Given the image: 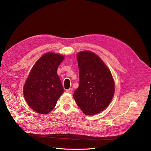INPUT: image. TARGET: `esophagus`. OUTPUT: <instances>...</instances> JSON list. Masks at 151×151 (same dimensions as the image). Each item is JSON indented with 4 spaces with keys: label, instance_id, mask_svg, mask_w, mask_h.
Listing matches in <instances>:
<instances>
[{
    "label": "esophagus",
    "instance_id": "1",
    "mask_svg": "<svg viewBox=\"0 0 151 151\" xmlns=\"http://www.w3.org/2000/svg\"><path fill=\"white\" fill-rule=\"evenodd\" d=\"M73 88H69V89H68V90H66V92L67 93H73Z\"/></svg>",
    "mask_w": 151,
    "mask_h": 151
}]
</instances>
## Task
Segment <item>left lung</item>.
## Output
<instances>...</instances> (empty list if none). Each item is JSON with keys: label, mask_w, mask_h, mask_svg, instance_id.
I'll list each match as a JSON object with an SVG mask.
<instances>
[{"label": "left lung", "mask_w": 151, "mask_h": 151, "mask_svg": "<svg viewBox=\"0 0 151 151\" xmlns=\"http://www.w3.org/2000/svg\"><path fill=\"white\" fill-rule=\"evenodd\" d=\"M79 70V86L74 98L86 115L104 111L113 98L115 86L111 71L102 60L91 52L77 55Z\"/></svg>", "instance_id": "left-lung-1"}]
</instances>
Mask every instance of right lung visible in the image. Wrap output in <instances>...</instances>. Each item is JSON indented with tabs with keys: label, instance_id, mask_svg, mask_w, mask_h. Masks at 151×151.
I'll use <instances>...</instances> for the list:
<instances>
[{
	"label": "right lung",
	"instance_id": "obj_1",
	"mask_svg": "<svg viewBox=\"0 0 151 151\" xmlns=\"http://www.w3.org/2000/svg\"><path fill=\"white\" fill-rule=\"evenodd\" d=\"M64 58L60 54L45 53L35 63L28 76L23 87L24 96L28 106L37 113H49L64 92L57 74Z\"/></svg>",
	"mask_w": 151,
	"mask_h": 151
}]
</instances>
